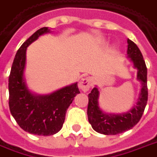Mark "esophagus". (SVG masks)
I'll list each match as a JSON object with an SVG mask.
<instances>
[{
  "instance_id": "obj_1",
  "label": "esophagus",
  "mask_w": 157,
  "mask_h": 157,
  "mask_svg": "<svg viewBox=\"0 0 157 157\" xmlns=\"http://www.w3.org/2000/svg\"><path fill=\"white\" fill-rule=\"evenodd\" d=\"M92 83H93V80L91 77H85V78H82L79 82V87L84 92H86L90 90Z\"/></svg>"
}]
</instances>
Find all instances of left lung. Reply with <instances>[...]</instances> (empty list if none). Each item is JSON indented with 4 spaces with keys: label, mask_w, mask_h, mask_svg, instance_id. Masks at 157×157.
Here are the masks:
<instances>
[{
    "label": "left lung",
    "mask_w": 157,
    "mask_h": 157,
    "mask_svg": "<svg viewBox=\"0 0 157 157\" xmlns=\"http://www.w3.org/2000/svg\"><path fill=\"white\" fill-rule=\"evenodd\" d=\"M127 56L135 68L137 69V80L141 84L138 101L132 110L121 114H107L100 109L99 90L94 87L88 95V121L96 132L104 135H117L132 129L136 126L143 115L148 99L147 68L142 54L132 40H127Z\"/></svg>",
    "instance_id": "obj_1"
}]
</instances>
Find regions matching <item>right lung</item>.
Wrapping results in <instances>:
<instances>
[{
    "instance_id": "add662e5",
    "label": "right lung",
    "mask_w": 157,
    "mask_h": 157,
    "mask_svg": "<svg viewBox=\"0 0 157 157\" xmlns=\"http://www.w3.org/2000/svg\"><path fill=\"white\" fill-rule=\"evenodd\" d=\"M50 32L42 27L23 43L14 58L9 75V107L15 120L26 132L38 136L57 133L65 121L67 110L80 93L77 83L45 96L32 94L24 79L26 48L41 35Z\"/></svg>"
}]
</instances>
